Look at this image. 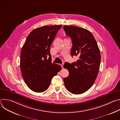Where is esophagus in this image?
Instances as JSON below:
<instances>
[{"instance_id": "1", "label": "esophagus", "mask_w": 120, "mask_h": 120, "mask_svg": "<svg viewBox=\"0 0 120 120\" xmlns=\"http://www.w3.org/2000/svg\"><path fill=\"white\" fill-rule=\"evenodd\" d=\"M60 65L61 66L62 68H63V65H64V64H60Z\"/></svg>"}]
</instances>
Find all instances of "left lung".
Segmentation results:
<instances>
[{
	"label": "left lung",
	"instance_id": "left-lung-1",
	"mask_svg": "<svg viewBox=\"0 0 120 120\" xmlns=\"http://www.w3.org/2000/svg\"><path fill=\"white\" fill-rule=\"evenodd\" d=\"M66 35L71 38L73 46L71 56L79 59L64 65L69 75L64 78L67 90L75 94H82L94 84L101 62L99 48L93 34L89 30L74 26H64Z\"/></svg>",
	"mask_w": 120,
	"mask_h": 120
}]
</instances>
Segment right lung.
<instances>
[{
	"instance_id": "1",
	"label": "right lung",
	"mask_w": 120,
	"mask_h": 120,
	"mask_svg": "<svg viewBox=\"0 0 120 120\" xmlns=\"http://www.w3.org/2000/svg\"><path fill=\"white\" fill-rule=\"evenodd\" d=\"M61 27V25L45 26L34 29L22 47L20 63L21 74L27 86L34 92L46 91L53 77L61 69L60 65L51 62L50 51Z\"/></svg>"
}]
</instances>
